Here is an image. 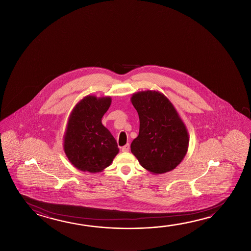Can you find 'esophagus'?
<instances>
[{"label":"esophagus","instance_id":"obj_1","mask_svg":"<svg viewBox=\"0 0 251 251\" xmlns=\"http://www.w3.org/2000/svg\"><path fill=\"white\" fill-rule=\"evenodd\" d=\"M122 151L123 152H127L129 151V144H126L125 146H124L123 148H122Z\"/></svg>","mask_w":251,"mask_h":251}]
</instances>
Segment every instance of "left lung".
Wrapping results in <instances>:
<instances>
[{
	"label": "left lung",
	"mask_w": 251,
	"mask_h": 251,
	"mask_svg": "<svg viewBox=\"0 0 251 251\" xmlns=\"http://www.w3.org/2000/svg\"><path fill=\"white\" fill-rule=\"evenodd\" d=\"M130 100L140 121L139 134L130 146L133 155L153 174L173 171L184 159L189 145L188 131L176 108L158 91L137 92Z\"/></svg>",
	"instance_id": "8db88e82"
}]
</instances>
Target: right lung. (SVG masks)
Masks as SVG:
<instances>
[{"instance_id": "obj_1", "label": "right lung", "mask_w": 251, "mask_h": 251, "mask_svg": "<svg viewBox=\"0 0 251 251\" xmlns=\"http://www.w3.org/2000/svg\"><path fill=\"white\" fill-rule=\"evenodd\" d=\"M111 101L110 96L87 95L71 112L63 146L68 160L79 171L102 172L119 152L114 136L101 124Z\"/></svg>"}]
</instances>
